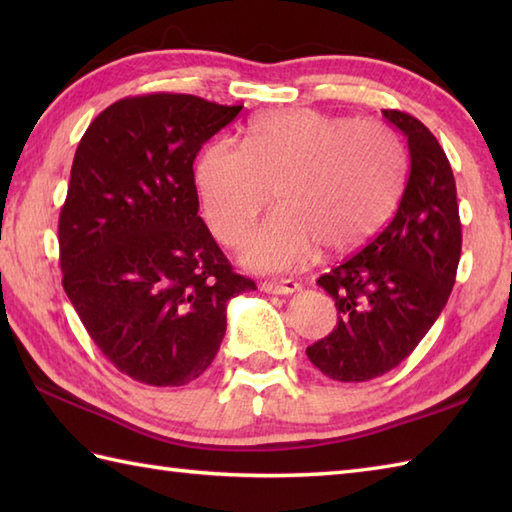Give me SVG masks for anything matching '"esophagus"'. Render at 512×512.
<instances>
[{
  "instance_id": "34e87169",
  "label": "esophagus",
  "mask_w": 512,
  "mask_h": 512,
  "mask_svg": "<svg viewBox=\"0 0 512 512\" xmlns=\"http://www.w3.org/2000/svg\"><path fill=\"white\" fill-rule=\"evenodd\" d=\"M262 288L268 295H292V292L301 290V284L295 279H281V281H262Z\"/></svg>"
}]
</instances>
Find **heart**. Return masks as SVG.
<instances>
[{
    "instance_id": "obj_1",
    "label": "heart",
    "mask_w": 512,
    "mask_h": 512,
    "mask_svg": "<svg viewBox=\"0 0 512 512\" xmlns=\"http://www.w3.org/2000/svg\"><path fill=\"white\" fill-rule=\"evenodd\" d=\"M407 156L394 129L319 110H275L250 121L244 149L204 147L195 187L204 217L235 244L270 200L277 211L239 244L253 270H290L317 253L365 244L389 220L405 182Z\"/></svg>"
}]
</instances>
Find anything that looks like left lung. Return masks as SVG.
I'll return each instance as SVG.
<instances>
[{
    "mask_svg": "<svg viewBox=\"0 0 512 512\" xmlns=\"http://www.w3.org/2000/svg\"><path fill=\"white\" fill-rule=\"evenodd\" d=\"M383 116L407 140V187L383 231L319 277L339 319L306 350L314 367L341 383L383 376L416 350L447 306L462 250L447 154L418 118L398 110Z\"/></svg>",
    "mask_w": 512,
    "mask_h": 512,
    "instance_id": "1",
    "label": "left lung"
}]
</instances>
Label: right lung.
Here are the masks:
<instances>
[{
	"mask_svg": "<svg viewBox=\"0 0 512 512\" xmlns=\"http://www.w3.org/2000/svg\"><path fill=\"white\" fill-rule=\"evenodd\" d=\"M242 110L191 94L116 101L76 147L59 217L63 290L99 350L154 387L198 378L220 350L233 273L198 215L193 160Z\"/></svg>",
	"mask_w": 512,
	"mask_h": 512,
	"instance_id": "obj_1",
	"label": "right lung"
}]
</instances>
